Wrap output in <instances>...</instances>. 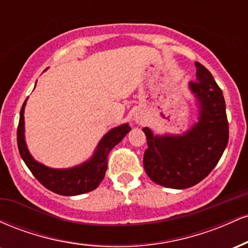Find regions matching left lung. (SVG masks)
Masks as SVG:
<instances>
[{
  "mask_svg": "<svg viewBox=\"0 0 248 248\" xmlns=\"http://www.w3.org/2000/svg\"><path fill=\"white\" fill-rule=\"evenodd\" d=\"M196 81L189 82L198 106V121L182 135H154L143 128L148 148L147 175L156 184L186 189L203 181L217 166L229 142L224 95L210 71L196 62Z\"/></svg>",
  "mask_w": 248,
  "mask_h": 248,
  "instance_id": "8db88e82",
  "label": "left lung"
}]
</instances>
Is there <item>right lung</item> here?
I'll use <instances>...</instances> for the list:
<instances>
[{"label":"right lung","mask_w":248,"mask_h":248,"mask_svg":"<svg viewBox=\"0 0 248 248\" xmlns=\"http://www.w3.org/2000/svg\"><path fill=\"white\" fill-rule=\"evenodd\" d=\"M22 106L17 128V146L21 157L32 175L50 191L62 196H77L98 187L107 170V157L110 150L120 142L132 128L128 124L113 128L99 142L90 160L69 169H53L37 162L28 150L24 138V107Z\"/></svg>","instance_id":"obj_1"}]
</instances>
